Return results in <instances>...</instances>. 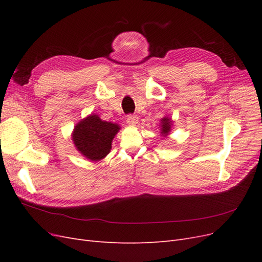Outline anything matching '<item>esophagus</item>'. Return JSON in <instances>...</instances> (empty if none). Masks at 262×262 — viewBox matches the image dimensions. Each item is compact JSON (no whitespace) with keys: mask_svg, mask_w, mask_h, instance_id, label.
Wrapping results in <instances>:
<instances>
[{"mask_svg":"<svg viewBox=\"0 0 262 262\" xmlns=\"http://www.w3.org/2000/svg\"><path fill=\"white\" fill-rule=\"evenodd\" d=\"M139 122V118L134 115H129L126 117V123L129 125H137Z\"/></svg>","mask_w":262,"mask_h":262,"instance_id":"1","label":"esophagus"}]
</instances>
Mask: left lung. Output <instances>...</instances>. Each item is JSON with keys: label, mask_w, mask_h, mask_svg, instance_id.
Wrapping results in <instances>:
<instances>
[{"label": "left lung", "mask_w": 262, "mask_h": 262, "mask_svg": "<svg viewBox=\"0 0 262 262\" xmlns=\"http://www.w3.org/2000/svg\"><path fill=\"white\" fill-rule=\"evenodd\" d=\"M170 126H171V119L168 117H164L161 120V133L163 136H168L170 132Z\"/></svg>", "instance_id": "obj_1"}]
</instances>
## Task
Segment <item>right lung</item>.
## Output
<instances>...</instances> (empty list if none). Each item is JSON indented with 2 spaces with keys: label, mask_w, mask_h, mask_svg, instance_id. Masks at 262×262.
I'll return each mask as SVG.
<instances>
[{
  "label": "right lung",
  "mask_w": 262,
  "mask_h": 262,
  "mask_svg": "<svg viewBox=\"0 0 262 262\" xmlns=\"http://www.w3.org/2000/svg\"><path fill=\"white\" fill-rule=\"evenodd\" d=\"M119 130L118 124L101 120L98 115H91L75 125L72 140L78 152L97 162L109 154L112 142Z\"/></svg>",
  "instance_id": "1"
}]
</instances>
